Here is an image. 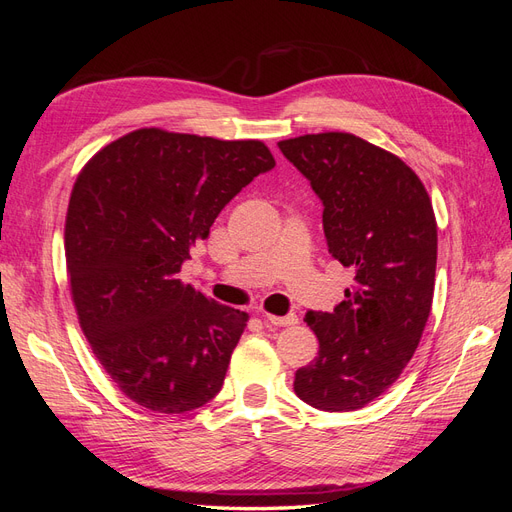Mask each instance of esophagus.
<instances>
[{
  "instance_id": "obj_1",
  "label": "esophagus",
  "mask_w": 512,
  "mask_h": 512,
  "mask_svg": "<svg viewBox=\"0 0 512 512\" xmlns=\"http://www.w3.org/2000/svg\"><path fill=\"white\" fill-rule=\"evenodd\" d=\"M265 322L271 324V327H292V324L299 322V318H297V314H288V316L265 314Z\"/></svg>"
}]
</instances>
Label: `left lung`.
Returning <instances> with one entry per match:
<instances>
[{
    "mask_svg": "<svg viewBox=\"0 0 512 512\" xmlns=\"http://www.w3.org/2000/svg\"><path fill=\"white\" fill-rule=\"evenodd\" d=\"M322 200L329 254L354 269L333 312H307L318 356L294 393L327 412H352L399 378L421 342L436 284L438 226L429 194L393 153L348 132L277 143Z\"/></svg>",
    "mask_w": 512,
    "mask_h": 512,
    "instance_id": "left-lung-1",
    "label": "left lung"
}]
</instances>
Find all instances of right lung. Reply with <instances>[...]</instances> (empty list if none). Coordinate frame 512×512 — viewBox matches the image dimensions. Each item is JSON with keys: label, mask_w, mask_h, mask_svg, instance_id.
I'll use <instances>...</instances> for the list:
<instances>
[{"label": "right lung", "mask_w": 512, "mask_h": 512, "mask_svg": "<svg viewBox=\"0 0 512 512\" xmlns=\"http://www.w3.org/2000/svg\"><path fill=\"white\" fill-rule=\"evenodd\" d=\"M275 160L260 141L141 128L100 149L66 215L72 301L96 359L151 412L220 393L247 316L179 280L192 245Z\"/></svg>", "instance_id": "1"}]
</instances>
